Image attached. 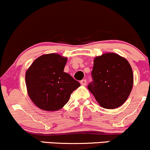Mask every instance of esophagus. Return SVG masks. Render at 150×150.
Segmentation results:
<instances>
[{"mask_svg":"<svg viewBox=\"0 0 150 150\" xmlns=\"http://www.w3.org/2000/svg\"><path fill=\"white\" fill-rule=\"evenodd\" d=\"M80 84H81V85H82L85 86L86 84H87V80H81V81H80Z\"/></svg>","mask_w":150,"mask_h":150,"instance_id":"esophagus-1","label":"esophagus"}]
</instances>
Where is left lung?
Instances as JSON below:
<instances>
[{
    "label": "left lung",
    "mask_w": 150,
    "mask_h": 150,
    "mask_svg": "<svg viewBox=\"0 0 150 150\" xmlns=\"http://www.w3.org/2000/svg\"><path fill=\"white\" fill-rule=\"evenodd\" d=\"M93 82L88 89L101 107L113 109L127 100L133 85L129 62L115 53H105L94 59Z\"/></svg>",
    "instance_id": "8db88e82"
}]
</instances>
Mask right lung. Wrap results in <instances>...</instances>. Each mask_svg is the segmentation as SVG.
Listing matches in <instances>:
<instances>
[{
    "instance_id": "add662e5",
    "label": "right lung",
    "mask_w": 150,
    "mask_h": 150,
    "mask_svg": "<svg viewBox=\"0 0 150 150\" xmlns=\"http://www.w3.org/2000/svg\"><path fill=\"white\" fill-rule=\"evenodd\" d=\"M68 58L58 53L39 56L25 73L27 94L40 109L54 111L67 104L80 84L63 72Z\"/></svg>"
}]
</instances>
